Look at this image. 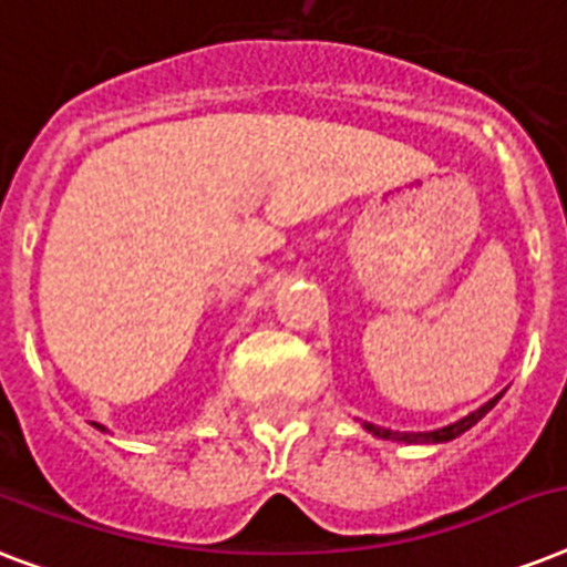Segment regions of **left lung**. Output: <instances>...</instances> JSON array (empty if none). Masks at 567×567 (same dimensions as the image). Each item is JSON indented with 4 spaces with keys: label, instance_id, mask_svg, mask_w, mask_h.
<instances>
[{
    "label": "left lung",
    "instance_id": "1",
    "mask_svg": "<svg viewBox=\"0 0 567 567\" xmlns=\"http://www.w3.org/2000/svg\"><path fill=\"white\" fill-rule=\"evenodd\" d=\"M501 396H503V391H501V394H497V396H492V400H488V403H485V405H480L476 412L465 414V417H458L456 423H447V426H441V430H430V432H396V430H385V426H377V423H368V421H364L362 426H364V430H368V432H371V435H377V439H382V441H396V444H447V441L458 439L462 432H467V430H471V426H476V423L483 421L485 414L492 412L494 403H497Z\"/></svg>",
    "mask_w": 567,
    "mask_h": 567
}]
</instances>
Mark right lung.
Masks as SVG:
<instances>
[{
	"label": "right lung",
	"mask_w": 567,
	"mask_h": 567,
	"mask_svg": "<svg viewBox=\"0 0 567 567\" xmlns=\"http://www.w3.org/2000/svg\"><path fill=\"white\" fill-rule=\"evenodd\" d=\"M93 426H96V430H100V432H109V430H105V426H102V423H93Z\"/></svg>",
	"instance_id": "add662e5"
}]
</instances>
